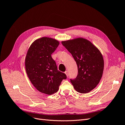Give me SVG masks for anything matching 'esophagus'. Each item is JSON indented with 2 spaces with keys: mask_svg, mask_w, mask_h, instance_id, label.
<instances>
[{
  "mask_svg": "<svg viewBox=\"0 0 125 125\" xmlns=\"http://www.w3.org/2000/svg\"><path fill=\"white\" fill-rule=\"evenodd\" d=\"M65 73H66V75L67 77H68L69 76V73H68V71H65Z\"/></svg>",
  "mask_w": 125,
  "mask_h": 125,
  "instance_id": "34e87169",
  "label": "esophagus"
}]
</instances>
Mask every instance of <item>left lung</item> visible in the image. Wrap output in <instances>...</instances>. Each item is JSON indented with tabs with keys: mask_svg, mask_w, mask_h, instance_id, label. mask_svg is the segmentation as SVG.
<instances>
[{
	"mask_svg": "<svg viewBox=\"0 0 125 125\" xmlns=\"http://www.w3.org/2000/svg\"><path fill=\"white\" fill-rule=\"evenodd\" d=\"M63 46L71 54L78 67V74L70 81L74 89L86 93L95 88L102 78L104 60L101 52L87 40L78 38L62 41Z\"/></svg>",
	"mask_w": 125,
	"mask_h": 125,
	"instance_id": "left-lung-1",
	"label": "left lung"
}]
</instances>
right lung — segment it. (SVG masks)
<instances>
[{"label":"right lung","mask_w":125,"mask_h":125,"mask_svg":"<svg viewBox=\"0 0 125 125\" xmlns=\"http://www.w3.org/2000/svg\"><path fill=\"white\" fill-rule=\"evenodd\" d=\"M55 39L44 37L36 40L28 51L25 70L32 84L40 92L48 95L56 93L65 73L59 71L51 55L59 45Z\"/></svg>","instance_id":"obj_1"}]
</instances>
